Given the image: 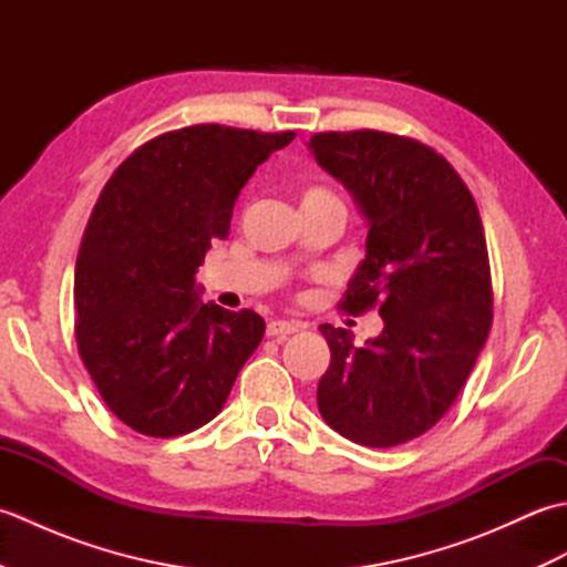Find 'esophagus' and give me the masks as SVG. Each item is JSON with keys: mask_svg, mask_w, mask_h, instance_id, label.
<instances>
[{"mask_svg": "<svg viewBox=\"0 0 567 567\" xmlns=\"http://www.w3.org/2000/svg\"><path fill=\"white\" fill-rule=\"evenodd\" d=\"M305 323L302 321H285V319H272L268 323V329H265V333L270 336V339H285V336L290 333H297L302 331Z\"/></svg>", "mask_w": 567, "mask_h": 567, "instance_id": "1", "label": "esophagus"}]
</instances>
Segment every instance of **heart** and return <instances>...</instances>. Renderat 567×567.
I'll list each match as a JSON object with an SVG mask.
<instances>
[{"mask_svg":"<svg viewBox=\"0 0 567 567\" xmlns=\"http://www.w3.org/2000/svg\"><path fill=\"white\" fill-rule=\"evenodd\" d=\"M327 199H336V195H331V192H329L327 187H309V189L305 192L302 204H305V202H327ZM336 202H339V199H336Z\"/></svg>","mask_w":567,"mask_h":567,"instance_id":"obj_1","label":"heart"}]
</instances>
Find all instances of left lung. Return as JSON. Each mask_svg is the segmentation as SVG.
<instances>
[{"instance_id":"1","label":"left lung","mask_w":567,"mask_h":567,"mask_svg":"<svg viewBox=\"0 0 567 567\" xmlns=\"http://www.w3.org/2000/svg\"><path fill=\"white\" fill-rule=\"evenodd\" d=\"M317 163L368 219L365 260L341 299L378 307L384 329L363 348L323 323L331 363L317 390L323 421L348 441L392 449L449 412L492 327V277L477 204L453 165L384 131L311 136Z\"/></svg>"}]
</instances>
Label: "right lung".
Segmentation results:
<instances>
[{"label": "right lung", "instance_id": "right-lung-1", "mask_svg": "<svg viewBox=\"0 0 567 567\" xmlns=\"http://www.w3.org/2000/svg\"><path fill=\"white\" fill-rule=\"evenodd\" d=\"M295 131L185 126L143 143L94 204L75 265V339L104 404L171 439L221 412L262 341L256 311L202 305L195 272L238 192Z\"/></svg>", "mask_w": 567, "mask_h": 567}]
</instances>
